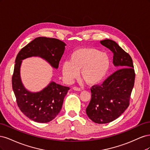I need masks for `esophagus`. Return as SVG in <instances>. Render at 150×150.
Returning a JSON list of instances; mask_svg holds the SVG:
<instances>
[{
  "label": "esophagus",
  "mask_w": 150,
  "mask_h": 150,
  "mask_svg": "<svg viewBox=\"0 0 150 150\" xmlns=\"http://www.w3.org/2000/svg\"><path fill=\"white\" fill-rule=\"evenodd\" d=\"M73 89L74 91H81V88H78V87H73Z\"/></svg>",
  "instance_id": "obj_1"
}]
</instances>
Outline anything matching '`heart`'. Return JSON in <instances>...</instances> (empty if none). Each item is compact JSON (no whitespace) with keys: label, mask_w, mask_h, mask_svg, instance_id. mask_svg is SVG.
Instances as JSON below:
<instances>
[{"label":"heart","mask_w":150,"mask_h":150,"mask_svg":"<svg viewBox=\"0 0 150 150\" xmlns=\"http://www.w3.org/2000/svg\"><path fill=\"white\" fill-rule=\"evenodd\" d=\"M111 67L110 57L106 53L93 47L81 48L71 54L70 61L62 65L63 78L71 83L79 76L81 70L82 78L89 85L100 83L105 79Z\"/></svg>","instance_id":"heart-1"}]
</instances>
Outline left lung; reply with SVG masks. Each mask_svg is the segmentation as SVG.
I'll list each match as a JSON object with an SVG mask.
<instances>
[{
    "label": "left lung",
    "instance_id": "obj_1",
    "mask_svg": "<svg viewBox=\"0 0 150 150\" xmlns=\"http://www.w3.org/2000/svg\"><path fill=\"white\" fill-rule=\"evenodd\" d=\"M100 42L113 53L114 65L121 67L103 84L91 88V99L86 108V114L96 123L105 124L117 119L129 106L135 72L129 54L116 42L105 39Z\"/></svg>",
    "mask_w": 150,
    "mask_h": 150
}]
</instances>
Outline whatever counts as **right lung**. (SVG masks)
Segmentation results:
<instances>
[{
  "mask_svg": "<svg viewBox=\"0 0 150 150\" xmlns=\"http://www.w3.org/2000/svg\"><path fill=\"white\" fill-rule=\"evenodd\" d=\"M65 46L64 42L57 39L39 37L22 48L16 57L12 84L17 106L27 117L35 122L45 123L55 118L61 110L64 98L69 88L52 81L39 92L29 91L21 79L22 60L39 56L57 69L64 54Z\"/></svg>",
  "mask_w": 150,
  "mask_h": 150,
  "instance_id": "add662e5",
  "label": "right lung"
}]
</instances>
